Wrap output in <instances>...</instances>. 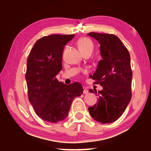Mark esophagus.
<instances>
[{
    "instance_id": "esophagus-1",
    "label": "esophagus",
    "mask_w": 151,
    "mask_h": 151,
    "mask_svg": "<svg viewBox=\"0 0 151 151\" xmlns=\"http://www.w3.org/2000/svg\"><path fill=\"white\" fill-rule=\"evenodd\" d=\"M88 91L87 90V88L86 87H83V93L85 94H88Z\"/></svg>"
}]
</instances>
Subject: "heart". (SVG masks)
I'll use <instances>...</instances> for the list:
<instances>
[{
  "instance_id": "1",
  "label": "heart",
  "mask_w": 151,
  "mask_h": 151,
  "mask_svg": "<svg viewBox=\"0 0 151 151\" xmlns=\"http://www.w3.org/2000/svg\"><path fill=\"white\" fill-rule=\"evenodd\" d=\"M77 45L83 54L86 52H92L94 48V43L91 39L88 37H82L77 41Z\"/></svg>"
}]
</instances>
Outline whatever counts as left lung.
Listing matches in <instances>:
<instances>
[{
    "label": "left lung",
    "instance_id": "obj_1",
    "mask_svg": "<svg viewBox=\"0 0 151 151\" xmlns=\"http://www.w3.org/2000/svg\"><path fill=\"white\" fill-rule=\"evenodd\" d=\"M88 35L101 45L103 60L99 62L91 78L103 87L97 94L98 103L88 107V111L96 121L111 123L122 115L131 99V57L126 47L114 35L93 32ZM89 91L94 93L93 89Z\"/></svg>",
    "mask_w": 151,
    "mask_h": 151
}]
</instances>
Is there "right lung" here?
<instances>
[{
    "label": "right lung",
    "mask_w": 151,
    "mask_h": 151,
    "mask_svg": "<svg viewBox=\"0 0 151 151\" xmlns=\"http://www.w3.org/2000/svg\"><path fill=\"white\" fill-rule=\"evenodd\" d=\"M75 35H50L35 42L27 59L28 97L38 116L48 122L63 121L74 99L83 94L79 83L66 85L56 76L62 70L65 45Z\"/></svg>",
    "instance_id": "right-lung-1"
}]
</instances>
